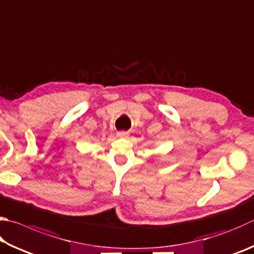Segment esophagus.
Segmentation results:
<instances>
[{"label":"esophagus","instance_id":"34e87169","mask_svg":"<svg viewBox=\"0 0 254 254\" xmlns=\"http://www.w3.org/2000/svg\"><path fill=\"white\" fill-rule=\"evenodd\" d=\"M118 136L119 137H127L128 133L126 131H120V132H118Z\"/></svg>","mask_w":254,"mask_h":254}]
</instances>
